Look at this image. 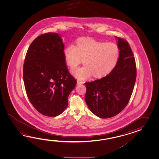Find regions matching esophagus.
Wrapping results in <instances>:
<instances>
[{
    "label": "esophagus",
    "instance_id": "esophagus-1",
    "mask_svg": "<svg viewBox=\"0 0 159 159\" xmlns=\"http://www.w3.org/2000/svg\"><path fill=\"white\" fill-rule=\"evenodd\" d=\"M84 84V81H80V80L77 81V84Z\"/></svg>",
    "mask_w": 159,
    "mask_h": 159
}]
</instances>
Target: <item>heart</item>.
<instances>
[{"instance_id": "b5f03b06", "label": "heart", "mask_w": 159, "mask_h": 159, "mask_svg": "<svg viewBox=\"0 0 159 159\" xmlns=\"http://www.w3.org/2000/svg\"><path fill=\"white\" fill-rule=\"evenodd\" d=\"M66 62L69 67L75 68L83 60L84 65L71 69L72 75L80 80L92 75L101 77L111 71L118 61L120 50L116 44L82 38L76 46L68 45L64 51Z\"/></svg>"}]
</instances>
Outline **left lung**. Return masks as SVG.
Returning <instances> with one entry per match:
<instances>
[{
  "instance_id": "obj_1",
  "label": "left lung",
  "mask_w": 159,
  "mask_h": 159,
  "mask_svg": "<svg viewBox=\"0 0 159 159\" xmlns=\"http://www.w3.org/2000/svg\"><path fill=\"white\" fill-rule=\"evenodd\" d=\"M116 38L120 55L114 68L104 77L85 83L86 103L90 110L101 118L113 117L125 108L136 78L135 57L129 43Z\"/></svg>"
}]
</instances>
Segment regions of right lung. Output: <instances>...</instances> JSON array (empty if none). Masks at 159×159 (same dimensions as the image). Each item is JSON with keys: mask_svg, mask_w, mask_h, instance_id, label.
Returning <instances> with one entry per match:
<instances>
[{"mask_svg": "<svg viewBox=\"0 0 159 159\" xmlns=\"http://www.w3.org/2000/svg\"><path fill=\"white\" fill-rule=\"evenodd\" d=\"M64 49L58 34H42L32 41L24 60L23 80L28 98L45 116H56L64 111L77 84L68 71Z\"/></svg>", "mask_w": 159, "mask_h": 159, "instance_id": "1", "label": "right lung"}]
</instances>
